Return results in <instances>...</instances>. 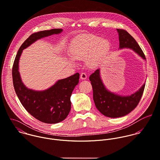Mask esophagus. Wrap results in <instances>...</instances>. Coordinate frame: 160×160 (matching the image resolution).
Wrapping results in <instances>:
<instances>
[{
    "instance_id": "esophagus-1",
    "label": "esophagus",
    "mask_w": 160,
    "mask_h": 160,
    "mask_svg": "<svg viewBox=\"0 0 160 160\" xmlns=\"http://www.w3.org/2000/svg\"><path fill=\"white\" fill-rule=\"evenodd\" d=\"M87 78V74L85 73H84V72L81 73V74H80V78L82 80H85Z\"/></svg>"
}]
</instances>
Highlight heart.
I'll use <instances>...</instances> for the list:
<instances>
[{"mask_svg":"<svg viewBox=\"0 0 160 160\" xmlns=\"http://www.w3.org/2000/svg\"><path fill=\"white\" fill-rule=\"evenodd\" d=\"M110 48L111 42L107 38L93 34L80 35L71 41L68 48L70 57H68L67 61L75 64V60L85 58L87 65L94 68L102 62Z\"/></svg>","mask_w":160,"mask_h":160,"instance_id":"b5f03b06","label":"heart"}]
</instances>
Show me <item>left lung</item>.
Wrapping results in <instances>:
<instances>
[{
  "instance_id": "left-lung-1",
  "label": "left lung",
  "mask_w": 160,
  "mask_h": 160,
  "mask_svg": "<svg viewBox=\"0 0 160 160\" xmlns=\"http://www.w3.org/2000/svg\"><path fill=\"white\" fill-rule=\"evenodd\" d=\"M119 34V49L133 50L143 60L145 56L135 39L126 30L117 29ZM93 88V100L98 110L104 116L111 118L123 117L133 111L138 105L144 91L145 83L130 95L122 96L106 88L101 77L100 68L90 76Z\"/></svg>"
}]
</instances>
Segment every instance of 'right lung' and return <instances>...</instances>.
<instances>
[{
  "label": "right lung",
  "mask_w": 160,
  "mask_h": 160,
  "mask_svg": "<svg viewBox=\"0 0 160 160\" xmlns=\"http://www.w3.org/2000/svg\"><path fill=\"white\" fill-rule=\"evenodd\" d=\"M62 31V29H51L32 34L18 49L12 68L14 89L22 104L34 118L47 124L60 122L68 115L71 109L70 97L78 83L80 74L77 73L59 80L44 90H34L23 83L19 72V61L23 50L33 42L52 34H60Z\"/></svg>",
  "instance_id": "add662e5"
}]
</instances>
